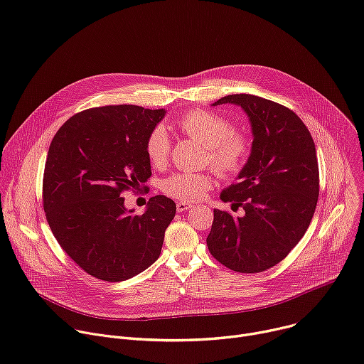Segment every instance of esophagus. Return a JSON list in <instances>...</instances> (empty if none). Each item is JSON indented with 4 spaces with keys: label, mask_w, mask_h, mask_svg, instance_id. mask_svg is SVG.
<instances>
[{
    "label": "esophagus",
    "mask_w": 364,
    "mask_h": 364,
    "mask_svg": "<svg viewBox=\"0 0 364 364\" xmlns=\"http://www.w3.org/2000/svg\"><path fill=\"white\" fill-rule=\"evenodd\" d=\"M188 209H191L190 203H186V202H178L177 203V210L178 212H184V210H188Z\"/></svg>",
    "instance_id": "1"
}]
</instances>
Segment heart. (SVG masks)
Instances as JSON below:
<instances>
[{"label": "heart", "instance_id": "obj_1", "mask_svg": "<svg viewBox=\"0 0 364 364\" xmlns=\"http://www.w3.org/2000/svg\"><path fill=\"white\" fill-rule=\"evenodd\" d=\"M183 134L206 146V162L223 178L241 174L251 155L252 142L244 132L234 130L226 117L210 110H193L177 122ZM145 151L154 167H164L170 159L171 142L162 126L154 127L145 142ZM213 187L209 173H176L165 178L161 190L181 202L199 200Z\"/></svg>", "mask_w": 364, "mask_h": 364}]
</instances>
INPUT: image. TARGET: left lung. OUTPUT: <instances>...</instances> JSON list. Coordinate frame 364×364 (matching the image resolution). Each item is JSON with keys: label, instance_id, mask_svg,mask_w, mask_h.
I'll return each mask as SVG.
<instances>
[{"label": "left lung", "instance_id": "left-lung-1", "mask_svg": "<svg viewBox=\"0 0 364 364\" xmlns=\"http://www.w3.org/2000/svg\"><path fill=\"white\" fill-rule=\"evenodd\" d=\"M238 105L248 114L252 149L238 183L220 193L242 216L213 210L210 254L238 273L267 270L302 240L315 213L319 170L314 139L293 110L252 94H230L213 106Z\"/></svg>", "mask_w": 364, "mask_h": 364}]
</instances>
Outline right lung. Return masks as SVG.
I'll return each instance as SVG.
<instances>
[{"label":"right lung","instance_id":"right-lung-1","mask_svg":"<svg viewBox=\"0 0 364 364\" xmlns=\"http://www.w3.org/2000/svg\"><path fill=\"white\" fill-rule=\"evenodd\" d=\"M165 110L120 105L84 110L53 136L43 174V209L56 241L90 276L122 282L158 259L176 203L151 197L144 215L123 193L146 188L145 142Z\"/></svg>","mask_w":364,"mask_h":364}]
</instances>
